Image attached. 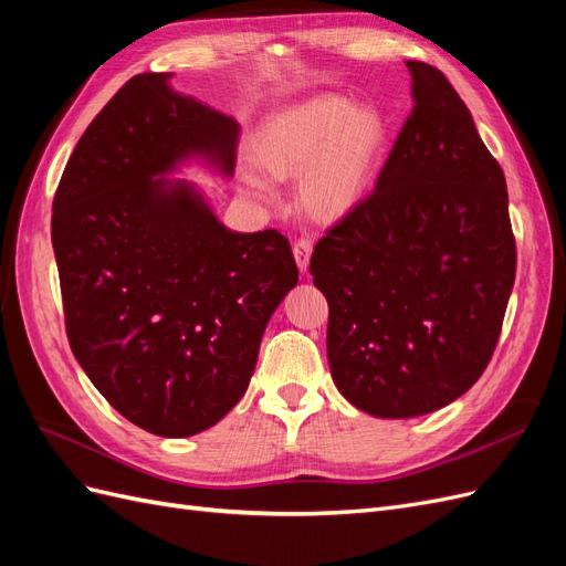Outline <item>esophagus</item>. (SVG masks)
Masks as SVG:
<instances>
[{
  "instance_id": "esophagus-1",
  "label": "esophagus",
  "mask_w": 566,
  "mask_h": 566,
  "mask_svg": "<svg viewBox=\"0 0 566 566\" xmlns=\"http://www.w3.org/2000/svg\"><path fill=\"white\" fill-rule=\"evenodd\" d=\"M312 241L310 238H297L295 245H293V254H295V262L300 266V271L304 273L306 269H310V260H312Z\"/></svg>"
}]
</instances>
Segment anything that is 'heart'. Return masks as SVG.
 <instances>
[{"label":"heart","instance_id":"obj_1","mask_svg":"<svg viewBox=\"0 0 566 566\" xmlns=\"http://www.w3.org/2000/svg\"><path fill=\"white\" fill-rule=\"evenodd\" d=\"M387 142L385 117L349 98L323 94L271 115L256 132L254 158L276 179L300 177V198L321 217H342L361 202ZM245 193L264 205L279 200L260 175H243Z\"/></svg>","mask_w":566,"mask_h":566}]
</instances>
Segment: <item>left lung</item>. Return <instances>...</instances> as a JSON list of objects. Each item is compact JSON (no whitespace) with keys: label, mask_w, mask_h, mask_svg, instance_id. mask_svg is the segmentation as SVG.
I'll list each match as a JSON object with an SVG mask.
<instances>
[{"label":"left lung","mask_w":566,"mask_h":566,"mask_svg":"<svg viewBox=\"0 0 566 566\" xmlns=\"http://www.w3.org/2000/svg\"><path fill=\"white\" fill-rule=\"evenodd\" d=\"M413 113L375 191L312 254L328 300V364L352 406L418 418L491 361L515 283L501 165L437 67L406 61Z\"/></svg>","instance_id":"8db88e82"}]
</instances>
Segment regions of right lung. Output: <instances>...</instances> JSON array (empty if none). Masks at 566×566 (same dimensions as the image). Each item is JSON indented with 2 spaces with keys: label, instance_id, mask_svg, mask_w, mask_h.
Instances as JSON below:
<instances>
[{
  "label": "right lung",
  "instance_id": "obj_1",
  "mask_svg": "<svg viewBox=\"0 0 566 566\" xmlns=\"http://www.w3.org/2000/svg\"><path fill=\"white\" fill-rule=\"evenodd\" d=\"M132 77L67 160L51 217L65 331L82 370L142 430L179 439L243 399L271 314L297 285L287 238L238 233L193 181L233 177L241 125Z\"/></svg>",
  "mask_w": 566,
  "mask_h": 566
}]
</instances>
